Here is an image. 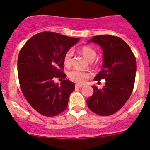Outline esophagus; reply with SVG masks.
I'll return each instance as SVG.
<instances>
[{
	"instance_id": "esophagus-1",
	"label": "esophagus",
	"mask_w": 150,
	"mask_h": 150,
	"mask_svg": "<svg viewBox=\"0 0 150 150\" xmlns=\"http://www.w3.org/2000/svg\"><path fill=\"white\" fill-rule=\"evenodd\" d=\"M75 86H76L77 88H82L83 86V85H80V84H76L75 85Z\"/></svg>"
}]
</instances>
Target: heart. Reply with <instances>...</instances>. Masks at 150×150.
I'll list each match as a JSON object with an SVG mask.
<instances>
[{
    "mask_svg": "<svg viewBox=\"0 0 150 150\" xmlns=\"http://www.w3.org/2000/svg\"><path fill=\"white\" fill-rule=\"evenodd\" d=\"M81 51L83 55L88 61H93L96 57V51L90 46H83L81 48ZM72 55H73V50L72 49L68 50L65 53L64 59H63L64 65L67 67L69 66ZM68 76L71 81H74L77 83L83 84L91 76V74L88 72H84V71H81L78 69H73L69 72Z\"/></svg>",
    "mask_w": 150,
    "mask_h": 150,
    "instance_id": "1",
    "label": "heart"
}]
</instances>
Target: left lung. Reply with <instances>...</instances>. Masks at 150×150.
<instances>
[{
    "instance_id": "8db88e82",
    "label": "left lung",
    "mask_w": 150,
    "mask_h": 150,
    "mask_svg": "<svg viewBox=\"0 0 150 150\" xmlns=\"http://www.w3.org/2000/svg\"><path fill=\"white\" fill-rule=\"evenodd\" d=\"M88 43H97L102 48V69L94 80L104 79L106 83L102 90L92 86L93 94L86 102L96 114L111 115L122 108L132 93L137 72L136 58L129 46L116 36H94Z\"/></svg>"
}]
</instances>
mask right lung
Masks as SVG:
<instances>
[{
    "instance_id": "add662e5",
    "label": "right lung",
    "mask_w": 150,
    "mask_h": 150,
    "mask_svg": "<svg viewBox=\"0 0 150 150\" xmlns=\"http://www.w3.org/2000/svg\"><path fill=\"white\" fill-rule=\"evenodd\" d=\"M59 33L43 32L27 41L19 54L18 77L21 89L29 104L44 116H56L66 110L75 83L64 80L60 85L55 78H66L64 56L79 41Z\"/></svg>"
}]
</instances>
